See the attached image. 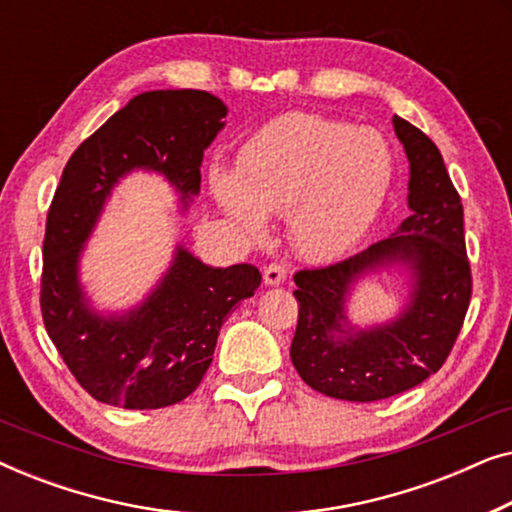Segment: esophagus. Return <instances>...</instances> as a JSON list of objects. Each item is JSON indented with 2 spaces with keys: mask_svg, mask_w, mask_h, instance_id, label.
<instances>
[{
  "mask_svg": "<svg viewBox=\"0 0 512 512\" xmlns=\"http://www.w3.org/2000/svg\"><path fill=\"white\" fill-rule=\"evenodd\" d=\"M284 279H286V270L282 268V265L279 263L265 265V270H263L265 286H279V284H284Z\"/></svg>",
  "mask_w": 512,
  "mask_h": 512,
  "instance_id": "esophagus-1",
  "label": "esophagus"
}]
</instances>
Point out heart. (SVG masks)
Masks as SVG:
<instances>
[{"instance_id": "1", "label": "heart", "mask_w": 512, "mask_h": 512, "mask_svg": "<svg viewBox=\"0 0 512 512\" xmlns=\"http://www.w3.org/2000/svg\"><path fill=\"white\" fill-rule=\"evenodd\" d=\"M391 179L394 156L380 132L312 114L263 125L235 172L209 170L216 205L244 235L263 237L265 216L284 214L293 249L310 261H333L368 233Z\"/></svg>"}]
</instances>
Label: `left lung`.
Masks as SVG:
<instances>
[{
	"label": "left lung",
	"mask_w": 512,
	"mask_h": 512,
	"mask_svg": "<svg viewBox=\"0 0 512 512\" xmlns=\"http://www.w3.org/2000/svg\"><path fill=\"white\" fill-rule=\"evenodd\" d=\"M410 165L408 209L396 233L331 268L298 272L291 361L305 384L340 401L370 403L408 391L443 366L471 300L464 207L438 146L391 118ZM401 278L396 315L356 325L348 314L361 283Z\"/></svg>",
	"instance_id": "1"
}]
</instances>
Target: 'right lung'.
<instances>
[{"mask_svg":"<svg viewBox=\"0 0 512 512\" xmlns=\"http://www.w3.org/2000/svg\"><path fill=\"white\" fill-rule=\"evenodd\" d=\"M226 114V104L207 90L139 93L62 172L46 221L41 314L67 368L100 403L156 410L184 401L212 363L223 321L261 286L254 265L212 268L181 240L156 284L123 310L97 307L81 279L86 244L132 172L163 177L186 216L200 193L202 153Z\"/></svg>","mask_w":512,"mask_h":512,"instance_id":"1","label":"right lung"}]
</instances>
